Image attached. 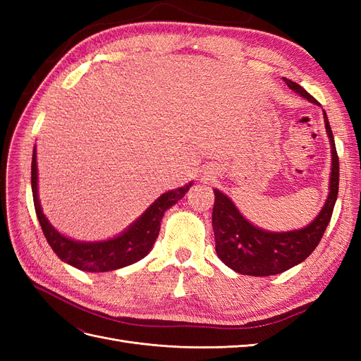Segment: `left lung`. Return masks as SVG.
<instances>
[{
    "instance_id": "1",
    "label": "left lung",
    "mask_w": 361,
    "mask_h": 361,
    "mask_svg": "<svg viewBox=\"0 0 361 361\" xmlns=\"http://www.w3.org/2000/svg\"><path fill=\"white\" fill-rule=\"evenodd\" d=\"M290 90L305 97L309 102H319L305 92L301 85L283 78ZM324 113L325 130L331 147V173L329 195L319 214L312 223L289 232H271L250 223L239 212L231 197L220 190H214L215 203L212 211V228L215 235V251L223 264L244 276L267 277L285 272L307 259L318 247L329 226L338 192V158L329 117Z\"/></svg>"
}]
</instances>
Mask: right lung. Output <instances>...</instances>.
Here are the masks:
<instances>
[{"label":"right lung","mask_w":361,"mask_h":361,"mask_svg":"<svg viewBox=\"0 0 361 361\" xmlns=\"http://www.w3.org/2000/svg\"><path fill=\"white\" fill-rule=\"evenodd\" d=\"M36 157L37 155L35 147L32 149L31 161V190L36 215L39 218L43 235H45L54 253L63 262H66L68 265L76 269L87 272H108L120 269L128 265H133L140 259L147 256L159 235V227L164 214L173 204H176L192 185V182H188L180 188L170 190L159 195L122 233L104 239V241H76V239H72L59 232L42 211L37 188L39 178Z\"/></svg>","instance_id":"1"}]
</instances>
